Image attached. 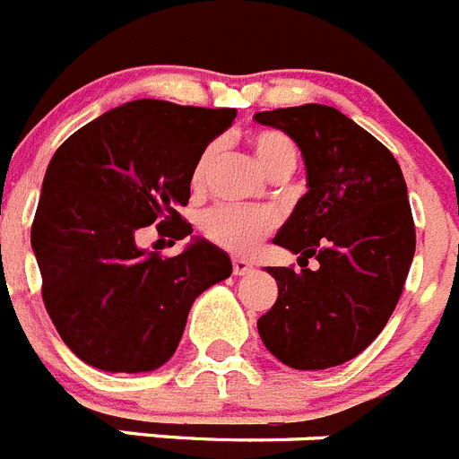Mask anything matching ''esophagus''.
Returning a JSON list of instances; mask_svg holds the SVG:
<instances>
[{
    "label": "esophagus",
    "instance_id": "obj_1",
    "mask_svg": "<svg viewBox=\"0 0 459 459\" xmlns=\"http://www.w3.org/2000/svg\"><path fill=\"white\" fill-rule=\"evenodd\" d=\"M232 269H234V276H246V273L253 272V264H250L246 257H234Z\"/></svg>",
    "mask_w": 459,
    "mask_h": 459
}]
</instances>
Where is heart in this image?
Segmentation results:
<instances>
[{"label":"heart","instance_id":"obj_1","mask_svg":"<svg viewBox=\"0 0 459 459\" xmlns=\"http://www.w3.org/2000/svg\"><path fill=\"white\" fill-rule=\"evenodd\" d=\"M250 148L255 152L257 162L269 176L278 169H295L297 148L295 143L276 129H257L250 134ZM215 155V146L204 148L195 160L190 181L199 187ZM278 222V215L272 209L262 206H215L202 218L204 237L232 253H248L262 238L272 232Z\"/></svg>","mask_w":459,"mask_h":459}]
</instances>
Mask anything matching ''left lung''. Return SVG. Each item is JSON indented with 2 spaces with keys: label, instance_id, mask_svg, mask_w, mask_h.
I'll return each instance as SVG.
<instances>
[{
  "label": "left lung",
  "instance_id": "8db88e82",
  "mask_svg": "<svg viewBox=\"0 0 459 459\" xmlns=\"http://www.w3.org/2000/svg\"><path fill=\"white\" fill-rule=\"evenodd\" d=\"M255 123L295 141L308 187L273 237L304 269L267 267L278 299L257 332L292 369H330L381 334L404 290L416 253L406 181L393 152L332 107L260 111ZM311 256L318 270L306 269Z\"/></svg>",
  "mask_w": 459,
  "mask_h": 459
}]
</instances>
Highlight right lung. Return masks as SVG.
Listing matches in <instances>:
<instances>
[{"label":"right lung","instance_id":"right-lung-1","mask_svg":"<svg viewBox=\"0 0 459 459\" xmlns=\"http://www.w3.org/2000/svg\"><path fill=\"white\" fill-rule=\"evenodd\" d=\"M237 108L136 100L88 123L55 151L32 225L43 304L69 351L101 371L160 369L186 330L192 301L232 273L225 250L192 237L160 257L136 246L158 222L192 234L178 213L199 152Z\"/></svg>","mask_w":459,"mask_h":459}]
</instances>
